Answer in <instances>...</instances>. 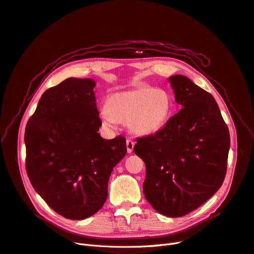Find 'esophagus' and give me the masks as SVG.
<instances>
[{
    "label": "esophagus",
    "instance_id": "obj_1",
    "mask_svg": "<svg viewBox=\"0 0 254 254\" xmlns=\"http://www.w3.org/2000/svg\"><path fill=\"white\" fill-rule=\"evenodd\" d=\"M126 147H127L128 153H131V152L133 151V148H134V141L131 140V139H127L126 140Z\"/></svg>",
    "mask_w": 254,
    "mask_h": 254
}]
</instances>
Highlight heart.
Wrapping results in <instances>:
<instances>
[{
    "label": "heart",
    "instance_id": "b5f03b06",
    "mask_svg": "<svg viewBox=\"0 0 254 254\" xmlns=\"http://www.w3.org/2000/svg\"><path fill=\"white\" fill-rule=\"evenodd\" d=\"M173 98L165 88L139 86L111 94L100 108L102 124L113 129L118 122H126L131 132L153 134L164 127L172 116Z\"/></svg>",
    "mask_w": 254,
    "mask_h": 254
}]
</instances>
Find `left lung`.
Listing matches in <instances>:
<instances>
[{"label": "left lung", "mask_w": 254, "mask_h": 254, "mask_svg": "<svg viewBox=\"0 0 254 254\" xmlns=\"http://www.w3.org/2000/svg\"><path fill=\"white\" fill-rule=\"evenodd\" d=\"M169 81L182 108L157 132L137 138L133 150L146 165L147 201L159 214L177 218L221 188L230 137L214 97L186 76Z\"/></svg>", "instance_id": "left-lung-1"}]
</instances>
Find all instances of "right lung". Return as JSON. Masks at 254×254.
I'll list each match as a JSON object with an SVG mask.
<instances>
[{"label":"right lung","mask_w":254,"mask_h":254,"mask_svg":"<svg viewBox=\"0 0 254 254\" xmlns=\"http://www.w3.org/2000/svg\"><path fill=\"white\" fill-rule=\"evenodd\" d=\"M92 79L67 78L47 89L25 131L26 171L32 187L57 214L83 220L103 206L126 139H105Z\"/></svg>","instance_id":"add662e5"}]
</instances>
